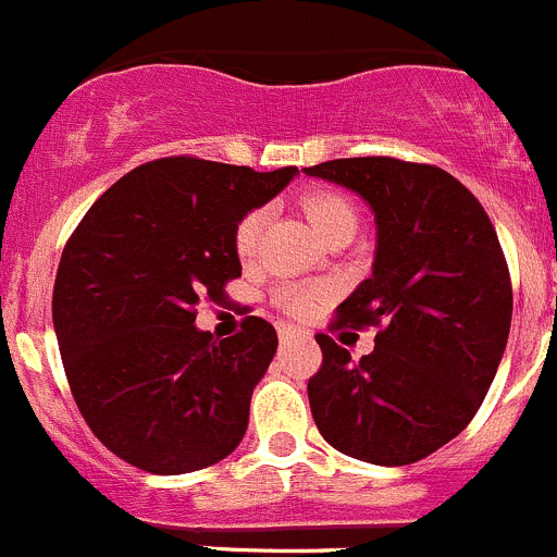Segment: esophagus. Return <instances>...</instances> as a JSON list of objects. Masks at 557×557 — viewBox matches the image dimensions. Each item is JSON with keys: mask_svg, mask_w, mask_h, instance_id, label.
Listing matches in <instances>:
<instances>
[{"mask_svg": "<svg viewBox=\"0 0 557 557\" xmlns=\"http://www.w3.org/2000/svg\"><path fill=\"white\" fill-rule=\"evenodd\" d=\"M275 331H278V338H282V342H289V338H298V336H309V333L300 331L298 325H289V322H278Z\"/></svg>", "mask_w": 557, "mask_h": 557, "instance_id": "esophagus-1", "label": "esophagus"}]
</instances>
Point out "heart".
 <instances>
[{
  "label": "heart",
  "instance_id": "heart-1",
  "mask_svg": "<svg viewBox=\"0 0 557 557\" xmlns=\"http://www.w3.org/2000/svg\"><path fill=\"white\" fill-rule=\"evenodd\" d=\"M300 210H304L306 219L311 221L317 232L322 235V240H331V237L344 235V232L358 230V205L349 199L347 194L333 188H317V190H306L304 196L298 199ZM264 215L262 208L248 210L246 215H240V221L235 224V232H232V246H235V253L240 262H251L259 251V243H262V232H264ZM327 298V287L322 284H300V282H289L282 284V287L275 289V304L278 309H284L287 314H309L311 309H317V304Z\"/></svg>",
  "mask_w": 557,
  "mask_h": 557
}]
</instances>
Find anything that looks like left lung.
<instances>
[{
  "label": "left lung",
  "mask_w": 557,
  "mask_h": 557,
  "mask_svg": "<svg viewBox=\"0 0 557 557\" xmlns=\"http://www.w3.org/2000/svg\"><path fill=\"white\" fill-rule=\"evenodd\" d=\"M352 188L377 219L372 278L336 309L333 331L377 327L352 355L317 333L309 405L336 451L385 468L454 441L479 412L511 327V275L481 202L432 163L336 158L306 169Z\"/></svg>",
  "instance_id": "obj_1"
}]
</instances>
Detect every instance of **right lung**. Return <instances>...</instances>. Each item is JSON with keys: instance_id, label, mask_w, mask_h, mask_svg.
I'll return each mask as SVG.
<instances>
[{"instance_id": "obj_1", "label": "right lung", "mask_w": 557, "mask_h": 557, "mask_svg": "<svg viewBox=\"0 0 557 557\" xmlns=\"http://www.w3.org/2000/svg\"><path fill=\"white\" fill-rule=\"evenodd\" d=\"M298 166L172 156L116 180L67 237L57 268V342L67 385L92 434L158 475L230 457L248 426L253 385L278 336L262 317L215 342L194 325L240 275L232 232Z\"/></svg>"}]
</instances>
